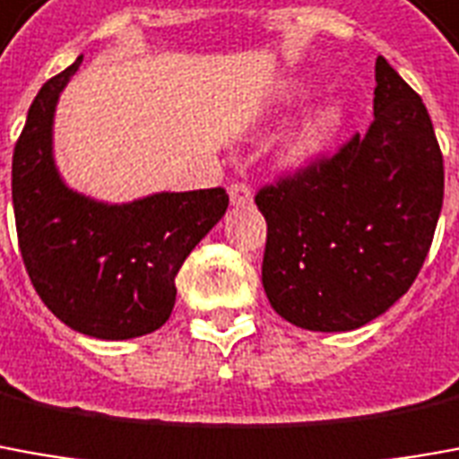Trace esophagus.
I'll use <instances>...</instances> for the list:
<instances>
[{
  "instance_id": "34e87169",
  "label": "esophagus",
  "mask_w": 459,
  "mask_h": 459,
  "mask_svg": "<svg viewBox=\"0 0 459 459\" xmlns=\"http://www.w3.org/2000/svg\"><path fill=\"white\" fill-rule=\"evenodd\" d=\"M230 199H232L235 207H247V204H252V189L247 185H242V182H235L230 187Z\"/></svg>"
}]
</instances>
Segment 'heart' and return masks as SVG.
I'll return each mask as SVG.
<instances>
[{"mask_svg": "<svg viewBox=\"0 0 459 459\" xmlns=\"http://www.w3.org/2000/svg\"><path fill=\"white\" fill-rule=\"evenodd\" d=\"M342 102H325L297 127V132L284 144V160L290 164H307L330 147L344 127Z\"/></svg>", "mask_w": 459, "mask_h": 459, "instance_id": "b5f03b06", "label": "heart"}]
</instances>
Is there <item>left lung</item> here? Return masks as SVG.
I'll return each mask as SVG.
<instances>
[{"label":"left lung","instance_id":"8db88e82","mask_svg":"<svg viewBox=\"0 0 459 459\" xmlns=\"http://www.w3.org/2000/svg\"><path fill=\"white\" fill-rule=\"evenodd\" d=\"M375 122L330 160L257 192L267 220L262 284L302 330L350 332L415 282L442 210V152L425 104L385 56Z\"/></svg>","mask_w":459,"mask_h":459}]
</instances>
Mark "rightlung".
<instances>
[{
  "mask_svg": "<svg viewBox=\"0 0 459 459\" xmlns=\"http://www.w3.org/2000/svg\"><path fill=\"white\" fill-rule=\"evenodd\" d=\"M82 56L44 84L12 157V202L30 280L66 327L97 340L160 330L175 307V277L220 222L222 187L154 192L109 204L66 185L55 162L59 94Z\"/></svg>",
  "mask_w": 459,
  "mask_h": 459,
  "instance_id": "obj_1",
  "label": "right lung"
}]
</instances>
